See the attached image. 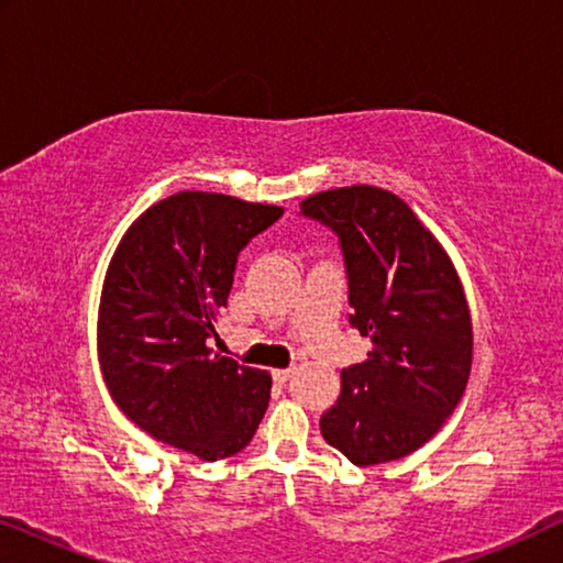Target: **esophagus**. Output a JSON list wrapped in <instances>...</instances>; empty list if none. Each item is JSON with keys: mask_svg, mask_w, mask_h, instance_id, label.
<instances>
[{"mask_svg": "<svg viewBox=\"0 0 563 563\" xmlns=\"http://www.w3.org/2000/svg\"><path fill=\"white\" fill-rule=\"evenodd\" d=\"M291 374H295V368H274V372H272L276 384H287Z\"/></svg>", "mask_w": 563, "mask_h": 563, "instance_id": "1", "label": "esophagus"}]
</instances>
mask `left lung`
I'll return each instance as SVG.
<instances>
[{"label":"left lung","instance_id":"left-lung-1","mask_svg":"<svg viewBox=\"0 0 563 563\" xmlns=\"http://www.w3.org/2000/svg\"><path fill=\"white\" fill-rule=\"evenodd\" d=\"M299 207L341 238L349 320L374 345L364 364L341 372L320 433L356 466L402 459L464 397L474 345L464 287L435 235L387 189H328Z\"/></svg>","mask_w":563,"mask_h":563}]
</instances>
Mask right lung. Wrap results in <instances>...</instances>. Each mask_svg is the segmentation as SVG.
<instances>
[{"label": "right lung", "mask_w": 563, "mask_h": 563, "mask_svg": "<svg viewBox=\"0 0 563 563\" xmlns=\"http://www.w3.org/2000/svg\"><path fill=\"white\" fill-rule=\"evenodd\" d=\"M284 207L179 191L148 207L107 266L97 314L104 384L145 433L202 461L243 451L264 418L272 376L212 353L238 253Z\"/></svg>", "instance_id": "obj_1"}]
</instances>
